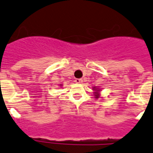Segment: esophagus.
Wrapping results in <instances>:
<instances>
[{
	"label": "esophagus",
	"mask_w": 153,
	"mask_h": 153,
	"mask_svg": "<svg viewBox=\"0 0 153 153\" xmlns=\"http://www.w3.org/2000/svg\"><path fill=\"white\" fill-rule=\"evenodd\" d=\"M75 83H83V79H75Z\"/></svg>",
	"instance_id": "1"
}]
</instances>
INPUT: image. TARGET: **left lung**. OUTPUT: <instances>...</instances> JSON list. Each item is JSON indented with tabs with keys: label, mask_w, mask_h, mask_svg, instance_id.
I'll list each match as a JSON object with an SVG mask.
<instances>
[{
	"label": "left lung",
	"mask_w": 153,
	"mask_h": 153,
	"mask_svg": "<svg viewBox=\"0 0 153 153\" xmlns=\"http://www.w3.org/2000/svg\"><path fill=\"white\" fill-rule=\"evenodd\" d=\"M93 90H94V91H96V92L94 93H95L94 95L96 96V98H99L100 94H99V93H98V92H99V89H98V88H96L94 87V88H93Z\"/></svg>",
	"instance_id": "left-lung-1"
}]
</instances>
